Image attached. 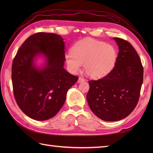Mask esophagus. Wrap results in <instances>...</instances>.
I'll return each instance as SVG.
<instances>
[{
    "mask_svg": "<svg viewBox=\"0 0 153 153\" xmlns=\"http://www.w3.org/2000/svg\"><path fill=\"white\" fill-rule=\"evenodd\" d=\"M84 81H85V79H84L83 77H79V79H78V83L83 82Z\"/></svg>",
    "mask_w": 153,
    "mask_h": 153,
    "instance_id": "obj_1",
    "label": "esophagus"
}]
</instances>
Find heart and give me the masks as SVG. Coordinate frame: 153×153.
I'll use <instances>...</instances> for the list:
<instances>
[{"label": "heart", "instance_id": "1", "mask_svg": "<svg viewBox=\"0 0 153 153\" xmlns=\"http://www.w3.org/2000/svg\"><path fill=\"white\" fill-rule=\"evenodd\" d=\"M64 58L71 73L77 74L84 64V70L89 77L100 78L114 68L118 52L113 45L105 42L84 40L75 45L72 52H68Z\"/></svg>", "mask_w": 153, "mask_h": 153}]
</instances>
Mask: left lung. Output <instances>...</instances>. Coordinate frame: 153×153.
I'll return each mask as SVG.
<instances>
[{
  "label": "left lung",
  "instance_id": "obj_1",
  "mask_svg": "<svg viewBox=\"0 0 153 153\" xmlns=\"http://www.w3.org/2000/svg\"><path fill=\"white\" fill-rule=\"evenodd\" d=\"M113 39L119 49L115 66L102 78L89 81L87 95L92 112L107 122L130 114L138 102L143 81V68L134 48L122 39Z\"/></svg>",
  "mask_w": 153,
  "mask_h": 153
}]
</instances>
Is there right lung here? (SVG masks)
<instances>
[{
  "instance_id": "add662e5",
  "label": "right lung",
  "mask_w": 153,
  "mask_h": 153,
  "mask_svg": "<svg viewBox=\"0 0 153 153\" xmlns=\"http://www.w3.org/2000/svg\"><path fill=\"white\" fill-rule=\"evenodd\" d=\"M64 42L59 35L37 33L29 37L18 51L12 66L15 99L30 118L43 121L59 112L66 94L78 77L64 69ZM45 59L41 67L36 59Z\"/></svg>"
}]
</instances>
